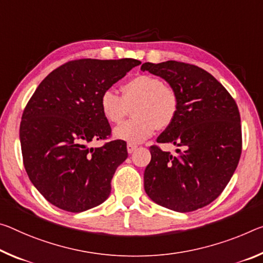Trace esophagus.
<instances>
[{
  "mask_svg": "<svg viewBox=\"0 0 263 263\" xmlns=\"http://www.w3.org/2000/svg\"><path fill=\"white\" fill-rule=\"evenodd\" d=\"M137 149V146L136 145H133V144H127V152L128 153H133Z\"/></svg>",
  "mask_w": 263,
  "mask_h": 263,
  "instance_id": "esophagus-1",
  "label": "esophagus"
}]
</instances>
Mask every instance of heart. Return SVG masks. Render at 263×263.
I'll list each match as a JSON object with an SVG mask.
<instances>
[{
    "mask_svg": "<svg viewBox=\"0 0 263 263\" xmlns=\"http://www.w3.org/2000/svg\"><path fill=\"white\" fill-rule=\"evenodd\" d=\"M123 97L115 90L104 91L99 99L103 116L110 123L118 124L133 106L135 119L125 122L114 130V137L130 144L143 143L156 128L167 127L178 114V96L172 87L151 74H139L123 86Z\"/></svg>",
    "mask_w": 263,
    "mask_h": 263,
    "instance_id": "heart-1",
    "label": "heart"
}]
</instances>
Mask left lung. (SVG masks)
Instances as JSON below:
<instances>
[{
    "label": "left lung",
    "mask_w": 263,
    "mask_h": 263,
    "mask_svg": "<svg viewBox=\"0 0 263 263\" xmlns=\"http://www.w3.org/2000/svg\"><path fill=\"white\" fill-rule=\"evenodd\" d=\"M141 71L159 76L178 96V114L158 137L176 153L152 146L144 189L158 205L192 212L210 205L234 174L241 156L236 103L222 84L201 68L167 61L144 63Z\"/></svg>",
    "instance_id": "8db88e82"
}]
</instances>
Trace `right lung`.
Instances as JSON below:
<instances>
[{
    "mask_svg": "<svg viewBox=\"0 0 263 263\" xmlns=\"http://www.w3.org/2000/svg\"><path fill=\"white\" fill-rule=\"evenodd\" d=\"M139 64L132 58L69 62L50 72L27 104L20 126L24 167L53 206L79 213L109 198L112 177L127 158L126 143L87 145L111 133L102 93Z\"/></svg>",
    "mask_w": 263,
    "mask_h": 263,
    "instance_id": "obj_1",
    "label": "right lung"
}]
</instances>
